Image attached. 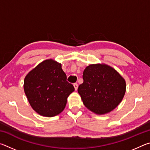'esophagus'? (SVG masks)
<instances>
[{
    "instance_id": "obj_1",
    "label": "esophagus",
    "mask_w": 150,
    "mask_h": 150,
    "mask_svg": "<svg viewBox=\"0 0 150 150\" xmlns=\"http://www.w3.org/2000/svg\"><path fill=\"white\" fill-rule=\"evenodd\" d=\"M73 86H74L75 89L77 91V88H78V84H77V83H74V84H73Z\"/></svg>"
}]
</instances>
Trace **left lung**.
<instances>
[{"mask_svg":"<svg viewBox=\"0 0 150 150\" xmlns=\"http://www.w3.org/2000/svg\"><path fill=\"white\" fill-rule=\"evenodd\" d=\"M83 83L78 87L83 104L98 115L115 109L122 100L126 82L115 69L106 65H90L83 75Z\"/></svg>","mask_w":150,"mask_h":150,"instance_id":"1","label":"left lung"}]
</instances>
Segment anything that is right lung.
<instances>
[{
  "mask_svg": "<svg viewBox=\"0 0 150 150\" xmlns=\"http://www.w3.org/2000/svg\"><path fill=\"white\" fill-rule=\"evenodd\" d=\"M24 83V92L32 108L47 117L62 112L67 97L75 91L67 81L61 63L52 59L40 63L26 76Z\"/></svg>",
  "mask_w": 150,
  "mask_h": 150,
  "instance_id": "right-lung-1",
  "label": "right lung"
}]
</instances>
